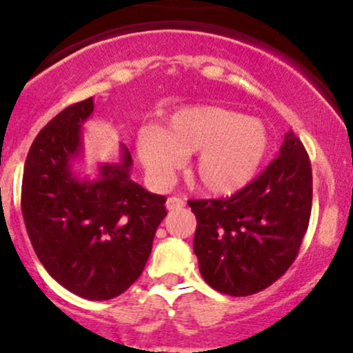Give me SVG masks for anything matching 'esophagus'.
I'll return each instance as SVG.
<instances>
[{
	"label": "esophagus",
	"mask_w": 353,
	"mask_h": 353,
	"mask_svg": "<svg viewBox=\"0 0 353 353\" xmlns=\"http://www.w3.org/2000/svg\"><path fill=\"white\" fill-rule=\"evenodd\" d=\"M167 210H177V208H183L184 205V200L183 198H177V196H170L169 200H167Z\"/></svg>",
	"instance_id": "esophagus-1"
}]
</instances>
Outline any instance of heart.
<instances>
[{"label":"heart","mask_w":353,"mask_h":353,"mask_svg":"<svg viewBox=\"0 0 353 353\" xmlns=\"http://www.w3.org/2000/svg\"><path fill=\"white\" fill-rule=\"evenodd\" d=\"M271 150V132L259 119L217 105H190L174 112L165 129L138 132L136 152L155 184H167L194 153L190 174L203 193L231 196L256 177Z\"/></svg>","instance_id":"heart-1"}]
</instances>
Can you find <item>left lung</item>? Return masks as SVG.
I'll use <instances>...</instances> for the list:
<instances>
[{
	"instance_id": "8db88e82",
	"label": "left lung",
	"mask_w": 353,
	"mask_h": 353,
	"mask_svg": "<svg viewBox=\"0 0 353 353\" xmlns=\"http://www.w3.org/2000/svg\"><path fill=\"white\" fill-rule=\"evenodd\" d=\"M188 203L196 215L193 250L205 283L231 296L259 293L288 271L309 228V155L290 131L279 157L245 190Z\"/></svg>"
}]
</instances>
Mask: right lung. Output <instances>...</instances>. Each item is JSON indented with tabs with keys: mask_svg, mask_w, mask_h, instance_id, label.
<instances>
[{
	"mask_svg": "<svg viewBox=\"0 0 353 353\" xmlns=\"http://www.w3.org/2000/svg\"><path fill=\"white\" fill-rule=\"evenodd\" d=\"M93 108V98L70 105L36 136L23 167L22 215L54 281L82 299L110 300L141 276L167 198L131 179L124 145L121 162L101 163L97 179L75 176L72 162Z\"/></svg>",
	"mask_w": 353,
	"mask_h": 353,
	"instance_id": "1",
	"label": "right lung"
}]
</instances>
